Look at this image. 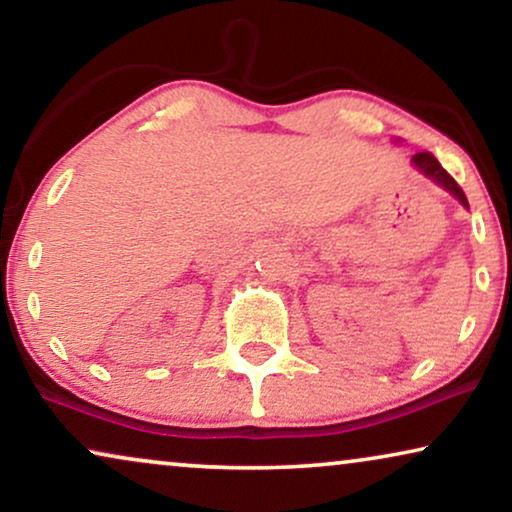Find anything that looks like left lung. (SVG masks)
<instances>
[{
	"label": "left lung",
	"mask_w": 512,
	"mask_h": 512,
	"mask_svg": "<svg viewBox=\"0 0 512 512\" xmlns=\"http://www.w3.org/2000/svg\"><path fill=\"white\" fill-rule=\"evenodd\" d=\"M413 164H415L417 171H422V174L427 176V178H431V181H434L436 185L445 187V190H448L452 197L459 199L466 208H469V199H466L464 190L457 185L455 178H452L448 171L441 167V162H438L434 155L427 153V150H424V153H415L413 155Z\"/></svg>",
	"instance_id": "1"
}]
</instances>
